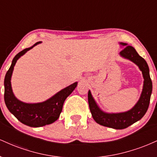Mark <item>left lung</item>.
Here are the masks:
<instances>
[{
  "mask_svg": "<svg viewBox=\"0 0 157 157\" xmlns=\"http://www.w3.org/2000/svg\"><path fill=\"white\" fill-rule=\"evenodd\" d=\"M123 46H126L120 52L122 57L128 59L136 63L142 71L144 77V85L142 92L137 103L130 111L123 113H107L102 111L95 102L89 91L88 100H89V109L94 120L100 125L114 129H124L130 126L134 122H137L143 117L148 109L150 103L151 95L152 93V81L149 74V68L146 61L139 55L134 47L127 46V44L120 43Z\"/></svg>",
  "mask_w": 157,
  "mask_h": 157,
  "instance_id": "8db88e82",
  "label": "left lung"
}]
</instances>
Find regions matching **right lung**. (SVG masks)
<instances>
[{"label": "right lung", "mask_w": 157, "mask_h": 157, "mask_svg": "<svg viewBox=\"0 0 157 157\" xmlns=\"http://www.w3.org/2000/svg\"><path fill=\"white\" fill-rule=\"evenodd\" d=\"M40 43H36L32 47L25 48L15 55L4 79V101L7 109L20 122L30 127H41L56 121L60 117L64 101L77 84L75 82L70 85L46 101L40 103H25L16 98L12 92L10 81L14 66L21 56Z\"/></svg>", "instance_id": "1"}]
</instances>
